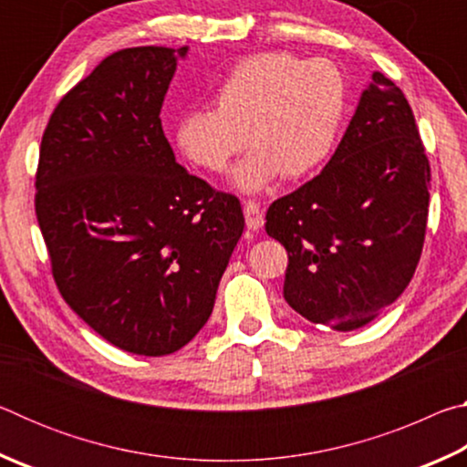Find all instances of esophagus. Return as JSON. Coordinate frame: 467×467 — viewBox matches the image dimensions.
<instances>
[{"label": "esophagus", "mask_w": 467, "mask_h": 467, "mask_svg": "<svg viewBox=\"0 0 467 467\" xmlns=\"http://www.w3.org/2000/svg\"><path fill=\"white\" fill-rule=\"evenodd\" d=\"M243 212H244V220H247V226L251 228V231H259V228L264 226V223H265L264 210L257 202H251V200L244 202Z\"/></svg>", "instance_id": "obj_1"}]
</instances>
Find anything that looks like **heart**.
<instances>
[{
  "label": "heart",
  "instance_id": "1",
  "mask_svg": "<svg viewBox=\"0 0 467 467\" xmlns=\"http://www.w3.org/2000/svg\"><path fill=\"white\" fill-rule=\"evenodd\" d=\"M346 110L348 82L334 61L257 53L224 76L216 107L181 117L175 144L195 167L220 172L249 141L253 150L233 171V185L257 193L280 175L298 179L319 169L334 152Z\"/></svg>",
  "mask_w": 467,
  "mask_h": 467
}]
</instances>
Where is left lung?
Returning a JSON list of instances; mask_svg holds the SVG:
<instances>
[{"label":"left lung","instance_id":"1","mask_svg":"<svg viewBox=\"0 0 467 467\" xmlns=\"http://www.w3.org/2000/svg\"><path fill=\"white\" fill-rule=\"evenodd\" d=\"M429 185L412 109L375 72L326 169L265 214V233L288 251L292 309L336 331L379 317L420 262Z\"/></svg>","mask_w":467,"mask_h":467}]
</instances>
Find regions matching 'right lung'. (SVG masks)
<instances>
[{
	"label": "right lung",
	"mask_w": 467,
	"mask_h": 467,
	"mask_svg": "<svg viewBox=\"0 0 467 467\" xmlns=\"http://www.w3.org/2000/svg\"><path fill=\"white\" fill-rule=\"evenodd\" d=\"M187 47L102 59L55 107L35 210L61 296L117 348L164 357L214 309L241 202L181 167L161 109Z\"/></svg>",
	"instance_id": "add662e5"
}]
</instances>
